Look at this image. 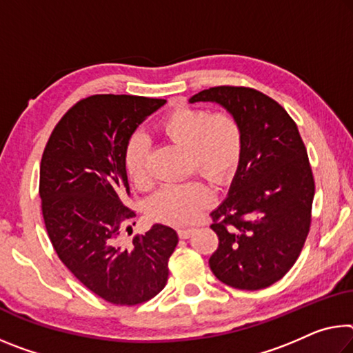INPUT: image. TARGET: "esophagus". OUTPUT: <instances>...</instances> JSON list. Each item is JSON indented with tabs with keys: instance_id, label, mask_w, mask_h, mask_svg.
Here are the masks:
<instances>
[{
	"instance_id": "esophagus-1",
	"label": "esophagus",
	"mask_w": 353,
	"mask_h": 353,
	"mask_svg": "<svg viewBox=\"0 0 353 353\" xmlns=\"http://www.w3.org/2000/svg\"><path fill=\"white\" fill-rule=\"evenodd\" d=\"M193 231H194L193 228H181V229H177V234L181 239H188L193 234Z\"/></svg>"
}]
</instances>
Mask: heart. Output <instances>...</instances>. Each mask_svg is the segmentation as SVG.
Listing matches in <instances>:
<instances>
[{"label":"heart","instance_id":"1","mask_svg":"<svg viewBox=\"0 0 353 353\" xmlns=\"http://www.w3.org/2000/svg\"><path fill=\"white\" fill-rule=\"evenodd\" d=\"M160 130L176 144L188 149V165L215 182H225L236 171L243 150V130L229 111L209 113L198 106L181 105L160 121ZM149 138L141 132L128 137L124 166L138 187L150 183ZM212 192L199 179L171 183L149 199L148 212L157 221L187 225L199 218L210 204Z\"/></svg>","mask_w":353,"mask_h":353}]
</instances>
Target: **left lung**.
I'll use <instances>...</instances> for the list:
<instances>
[{
	"mask_svg": "<svg viewBox=\"0 0 353 353\" xmlns=\"http://www.w3.org/2000/svg\"><path fill=\"white\" fill-rule=\"evenodd\" d=\"M237 117L243 150L228 198L212 212L214 275L228 286H272L299 259L311 228L314 176L297 124L276 100L245 86H215L190 99Z\"/></svg>",
	"mask_w": 353,
	"mask_h": 353,
	"instance_id": "8db88e82",
	"label": "left lung"
}]
</instances>
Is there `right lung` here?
Masks as SVG:
<instances>
[{"label": "right lung", "mask_w": 353, "mask_h": 353, "mask_svg": "<svg viewBox=\"0 0 353 353\" xmlns=\"http://www.w3.org/2000/svg\"><path fill=\"white\" fill-rule=\"evenodd\" d=\"M166 100L97 94L77 102L53 128L41 161L39 194L56 254L74 276L105 301L133 306L166 286L176 231L154 225L132 234L135 212L124 166L128 137ZM135 225V223H133Z\"/></svg>", "instance_id": "1"}]
</instances>
